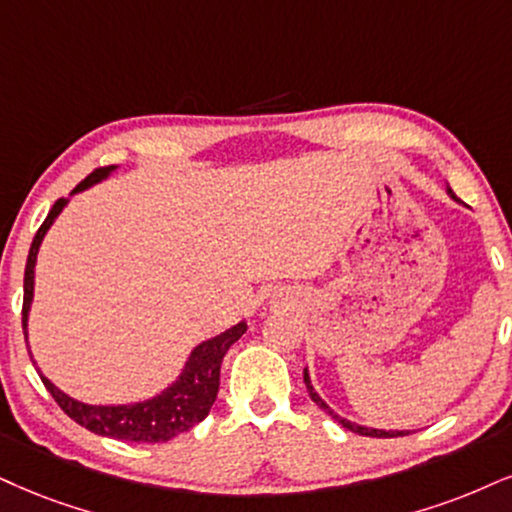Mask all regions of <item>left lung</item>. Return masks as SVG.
Here are the masks:
<instances>
[{"label":"left lung","instance_id":"left-lung-1","mask_svg":"<svg viewBox=\"0 0 512 512\" xmlns=\"http://www.w3.org/2000/svg\"><path fill=\"white\" fill-rule=\"evenodd\" d=\"M449 194L453 199H456V194L451 192L449 189ZM304 384H306V389H308V396H311V399L315 401V406L318 408H323L327 415H330L332 420H337L339 425L342 427H346V430H351V432H356V434H363V437H382V439H389V437H403V434H410L408 430H372V427H363V425H356V422H351V420H346V418H342V415H337L334 413V410L327 406V403L320 399L318 394H315V389H313V384H311V377H308V370H304Z\"/></svg>","mask_w":512,"mask_h":512}]
</instances>
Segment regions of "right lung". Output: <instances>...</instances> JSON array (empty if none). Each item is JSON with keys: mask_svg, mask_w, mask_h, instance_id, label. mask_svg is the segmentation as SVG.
Listing matches in <instances>:
<instances>
[{"mask_svg": "<svg viewBox=\"0 0 512 512\" xmlns=\"http://www.w3.org/2000/svg\"><path fill=\"white\" fill-rule=\"evenodd\" d=\"M116 170V166L97 168L94 173L87 175L71 194H78L82 189L97 185L104 178ZM68 204V199H59L52 206V211L47 213L44 223L37 230V235L30 244L28 263H25V277H23V334L25 342H28V313L30 304H33V289H35V263H37V251L47 230L52 227L56 216L63 211V206ZM246 332V323H237L230 330L220 332L218 337L206 339L197 349L189 353L185 368H182L180 377L170 384L168 389H163L161 394H156L154 399L140 401V403H125V406H90V403L75 401L73 396H68L66 391L54 387L47 377L42 375L40 368V380L44 382L52 399L59 403V408L68 418L78 422L94 434H102V437L121 439V441H137V444H156V441H168L178 434L192 430L197 422H201L211 410L213 401L218 396L220 387V363H223L227 349L237 342L239 337ZM30 353V349H28ZM33 358V353H30ZM35 365V361H33Z\"/></svg>", "mask_w": 512, "mask_h": 512, "instance_id": "right-lung-1", "label": "right lung"}]
</instances>
